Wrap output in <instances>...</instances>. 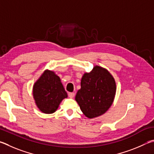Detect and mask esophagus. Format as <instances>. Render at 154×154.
Returning <instances> with one entry per match:
<instances>
[{
    "mask_svg": "<svg viewBox=\"0 0 154 154\" xmlns=\"http://www.w3.org/2000/svg\"><path fill=\"white\" fill-rule=\"evenodd\" d=\"M68 96H69V97H71V98H72V97H74L75 94L73 93V92H69V93L68 94Z\"/></svg>",
    "mask_w": 154,
    "mask_h": 154,
    "instance_id": "1",
    "label": "esophagus"
}]
</instances>
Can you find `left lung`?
I'll return each instance as SVG.
<instances>
[{
  "label": "left lung",
  "mask_w": 154,
  "mask_h": 154,
  "mask_svg": "<svg viewBox=\"0 0 154 154\" xmlns=\"http://www.w3.org/2000/svg\"><path fill=\"white\" fill-rule=\"evenodd\" d=\"M116 83L107 70L99 66L86 72L75 96L83 113L89 119L104 114L112 104Z\"/></svg>",
  "instance_id": "obj_1"
}]
</instances>
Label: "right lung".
Wrapping results in <instances>:
<instances>
[{"label": "right lung", "instance_id": "add662e5", "mask_svg": "<svg viewBox=\"0 0 154 154\" xmlns=\"http://www.w3.org/2000/svg\"><path fill=\"white\" fill-rule=\"evenodd\" d=\"M33 96L38 108L46 114H52L57 110L61 101L67 97V94L54 72L46 70L35 83Z\"/></svg>", "mask_w": 154, "mask_h": 154}]
</instances>
